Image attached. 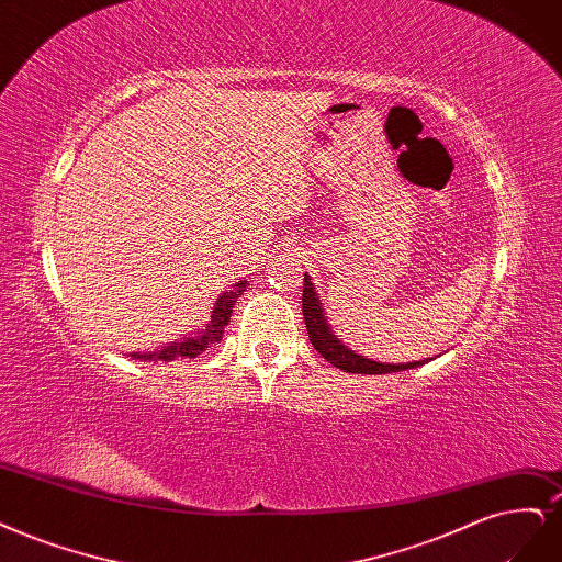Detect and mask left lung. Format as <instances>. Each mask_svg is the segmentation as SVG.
Listing matches in <instances>:
<instances>
[{
	"label": "left lung",
	"instance_id": "1",
	"mask_svg": "<svg viewBox=\"0 0 562 562\" xmlns=\"http://www.w3.org/2000/svg\"><path fill=\"white\" fill-rule=\"evenodd\" d=\"M302 314H304L308 341L314 344L316 351L327 362L339 367V370H344V372L391 374V372H402V370H414V367L425 362V360H420V362H406V364H383V362H376V360H370V358L348 351V348L333 335L330 327H327V321H325L323 308H321V300L316 297L314 283L306 274H304V285H302ZM428 360H432V358H428Z\"/></svg>",
	"mask_w": 562,
	"mask_h": 562
}]
</instances>
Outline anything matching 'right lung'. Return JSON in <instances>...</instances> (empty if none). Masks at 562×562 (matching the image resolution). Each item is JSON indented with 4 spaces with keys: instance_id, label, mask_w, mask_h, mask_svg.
Returning a JSON list of instances; mask_svg holds the SVG:
<instances>
[{
    "instance_id": "add662e5",
    "label": "right lung",
    "mask_w": 562,
    "mask_h": 562,
    "mask_svg": "<svg viewBox=\"0 0 562 562\" xmlns=\"http://www.w3.org/2000/svg\"><path fill=\"white\" fill-rule=\"evenodd\" d=\"M246 288V281L237 283L235 290H229V293H223L218 300H216V306L214 312H211V321L206 323V330L198 333L195 337H186L183 341H173L165 348H160V351H148V353H137L132 358H139V360H177V358H198L200 353L209 351L211 346L218 344L223 339V330L225 325L232 316V306H235L237 302V295L244 293Z\"/></svg>"
}]
</instances>
